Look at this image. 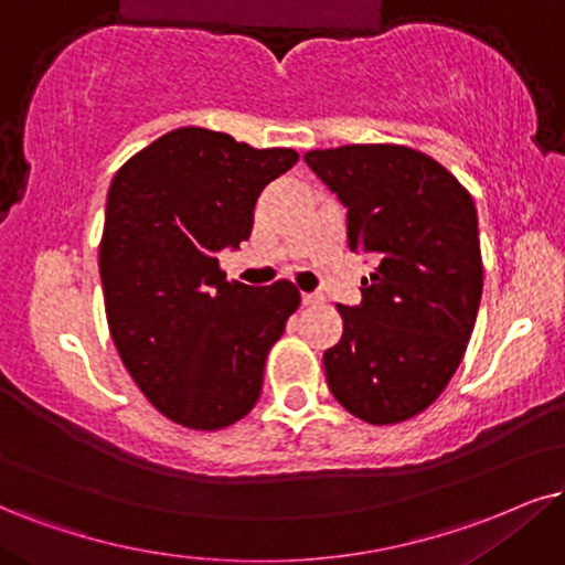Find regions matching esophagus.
<instances>
[{"mask_svg": "<svg viewBox=\"0 0 565 565\" xmlns=\"http://www.w3.org/2000/svg\"><path fill=\"white\" fill-rule=\"evenodd\" d=\"M301 301H303L306 306H317V303H322L324 298L319 296V294H301Z\"/></svg>", "mask_w": 565, "mask_h": 565, "instance_id": "1", "label": "esophagus"}]
</instances>
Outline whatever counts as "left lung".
<instances>
[{
	"mask_svg": "<svg viewBox=\"0 0 565 565\" xmlns=\"http://www.w3.org/2000/svg\"><path fill=\"white\" fill-rule=\"evenodd\" d=\"M303 162L348 209V248L374 262L361 303H338L343 338L324 351L327 385L369 424L411 419L443 393L475 330L482 301L475 199L408 146L317 149Z\"/></svg>",
	"mask_w": 565,
	"mask_h": 565,
	"instance_id": "left-lung-1",
	"label": "left lung"
}]
</instances>
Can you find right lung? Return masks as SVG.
I'll return each instance as SVG.
<instances>
[{"label": "right lung", "mask_w": 565, "mask_h": 565, "mask_svg": "<svg viewBox=\"0 0 565 565\" xmlns=\"http://www.w3.org/2000/svg\"><path fill=\"white\" fill-rule=\"evenodd\" d=\"M298 162L204 128L138 151L107 193L99 275L113 340L151 406L191 429L235 424L259 401L264 361L301 303L296 285L230 282L220 254L254 227L264 185Z\"/></svg>", "instance_id": "obj_1"}]
</instances>
